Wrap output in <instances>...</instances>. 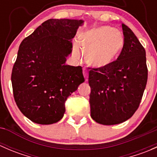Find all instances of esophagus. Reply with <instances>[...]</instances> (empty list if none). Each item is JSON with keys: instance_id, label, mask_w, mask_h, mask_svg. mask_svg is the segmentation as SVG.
I'll list each match as a JSON object with an SVG mask.
<instances>
[{"instance_id": "34e87169", "label": "esophagus", "mask_w": 157, "mask_h": 157, "mask_svg": "<svg viewBox=\"0 0 157 157\" xmlns=\"http://www.w3.org/2000/svg\"><path fill=\"white\" fill-rule=\"evenodd\" d=\"M83 76H84L85 79H86V81L88 80V71L86 68L83 69Z\"/></svg>"}]
</instances>
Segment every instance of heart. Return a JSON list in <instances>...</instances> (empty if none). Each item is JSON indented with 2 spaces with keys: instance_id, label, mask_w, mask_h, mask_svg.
Instances as JSON below:
<instances>
[{
  "instance_id": "obj_1",
  "label": "heart",
  "mask_w": 157,
  "mask_h": 157,
  "mask_svg": "<svg viewBox=\"0 0 157 157\" xmlns=\"http://www.w3.org/2000/svg\"><path fill=\"white\" fill-rule=\"evenodd\" d=\"M80 44L75 42L73 54L79 59L82 50L87 54L89 63L93 67H100L109 65L118 56L124 45V38L121 32L109 26L86 30L80 35Z\"/></svg>"
}]
</instances>
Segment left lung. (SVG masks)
<instances>
[{"label":"left lung","mask_w":157,"mask_h":157,"mask_svg":"<svg viewBox=\"0 0 157 157\" xmlns=\"http://www.w3.org/2000/svg\"><path fill=\"white\" fill-rule=\"evenodd\" d=\"M124 45L116 61L89 72L90 115L104 125L127 121L140 105L147 81L146 52L122 24Z\"/></svg>","instance_id":"1"}]
</instances>
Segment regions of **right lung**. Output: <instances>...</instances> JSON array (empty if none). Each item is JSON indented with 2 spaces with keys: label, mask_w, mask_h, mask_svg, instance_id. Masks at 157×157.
I'll return each instance as SVG.
<instances>
[{
  "label": "right lung",
  "mask_w": 157,
  "mask_h": 157,
  "mask_svg": "<svg viewBox=\"0 0 157 157\" xmlns=\"http://www.w3.org/2000/svg\"><path fill=\"white\" fill-rule=\"evenodd\" d=\"M84 21L50 19L22 41L11 74L20 112L39 124L59 121L67 97L84 82L80 66L66 64L72 39Z\"/></svg>",
  "instance_id": "right-lung-1"
}]
</instances>
